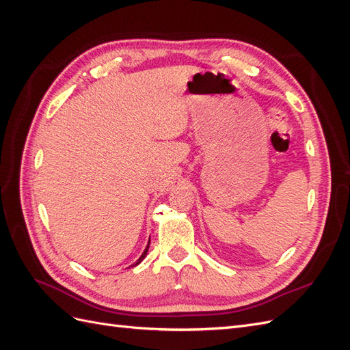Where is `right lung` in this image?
Segmentation results:
<instances>
[{
	"label": "right lung",
	"instance_id": "obj_1",
	"mask_svg": "<svg viewBox=\"0 0 350 350\" xmlns=\"http://www.w3.org/2000/svg\"><path fill=\"white\" fill-rule=\"evenodd\" d=\"M149 243H150V242H149ZM147 251H149V245H147V247H146V250H144V252H143V254H142V257H140V258H139V260H137V262H135V264H134V266H137V264H140V262H142V261H143V258H144V257H146V254H147Z\"/></svg>",
	"mask_w": 350,
	"mask_h": 350
}]
</instances>
